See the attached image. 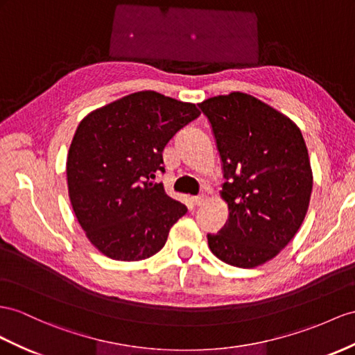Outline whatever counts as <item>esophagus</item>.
Wrapping results in <instances>:
<instances>
[{
  "label": "esophagus",
  "mask_w": 355,
  "mask_h": 355,
  "mask_svg": "<svg viewBox=\"0 0 355 355\" xmlns=\"http://www.w3.org/2000/svg\"><path fill=\"white\" fill-rule=\"evenodd\" d=\"M193 204L196 205V207H199V205H202L204 202H205V196L204 195H199V196H193Z\"/></svg>",
  "instance_id": "34e87169"
}]
</instances>
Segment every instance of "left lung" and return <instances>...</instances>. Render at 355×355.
Returning a JSON list of instances; mask_svg holds the SVG:
<instances>
[{
    "instance_id": "1",
    "label": "left lung",
    "mask_w": 355,
    "mask_h": 355,
    "mask_svg": "<svg viewBox=\"0 0 355 355\" xmlns=\"http://www.w3.org/2000/svg\"><path fill=\"white\" fill-rule=\"evenodd\" d=\"M219 150L220 196L230 219L208 248L226 264L253 268L279 255L302 226L313 175L303 135L277 109L240 91L199 103Z\"/></svg>"
}]
</instances>
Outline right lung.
<instances>
[{
	"label": "right lung",
	"instance_id": "right-lung-1",
	"mask_svg": "<svg viewBox=\"0 0 355 355\" xmlns=\"http://www.w3.org/2000/svg\"><path fill=\"white\" fill-rule=\"evenodd\" d=\"M199 114L193 103L138 91L79 123L67 154L69 198L87 239L107 258L156 255L187 213L156 177L165 172L166 144Z\"/></svg>",
	"mask_w": 355,
	"mask_h": 355
}]
</instances>
